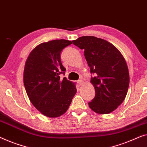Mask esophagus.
<instances>
[{"label": "esophagus", "mask_w": 147, "mask_h": 147, "mask_svg": "<svg viewBox=\"0 0 147 147\" xmlns=\"http://www.w3.org/2000/svg\"><path fill=\"white\" fill-rule=\"evenodd\" d=\"M84 81H83L82 80H78V85L79 86H82L83 84H84Z\"/></svg>", "instance_id": "esophagus-1"}]
</instances>
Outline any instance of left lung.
I'll return each mask as SVG.
<instances>
[{"label": "left lung", "mask_w": 147, "mask_h": 147, "mask_svg": "<svg viewBox=\"0 0 147 147\" xmlns=\"http://www.w3.org/2000/svg\"><path fill=\"white\" fill-rule=\"evenodd\" d=\"M84 50L91 74V83L95 96L89 102L97 113L108 114L115 110L126 97L129 74L125 59L119 50L110 42L95 36H82L72 41Z\"/></svg>", "instance_id": "8db88e82"}]
</instances>
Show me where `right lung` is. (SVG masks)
Masks as SVG:
<instances>
[{
	"label": "right lung",
	"instance_id": "1",
	"mask_svg": "<svg viewBox=\"0 0 147 147\" xmlns=\"http://www.w3.org/2000/svg\"><path fill=\"white\" fill-rule=\"evenodd\" d=\"M72 44L66 40H54L37 46L25 63L24 85L28 98L36 109L48 117H58L68 109L77 92L74 83L64 74L60 54Z\"/></svg>",
	"mask_w": 147,
	"mask_h": 147
}]
</instances>
